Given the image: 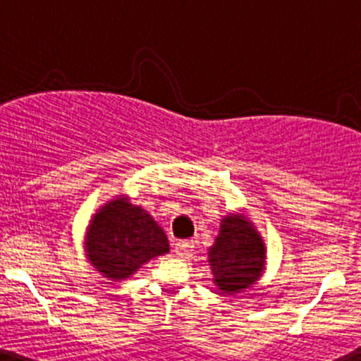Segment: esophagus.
Here are the masks:
<instances>
[{
  "label": "esophagus",
  "mask_w": 361,
  "mask_h": 361,
  "mask_svg": "<svg viewBox=\"0 0 361 361\" xmlns=\"http://www.w3.org/2000/svg\"><path fill=\"white\" fill-rule=\"evenodd\" d=\"M192 248H194V243L190 240H180L174 245V252H176L180 257H188L192 254Z\"/></svg>",
  "instance_id": "esophagus-1"
}]
</instances>
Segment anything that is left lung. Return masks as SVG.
<instances>
[{
    "instance_id": "obj_1",
    "label": "left lung",
    "mask_w": 361,
    "mask_h": 361,
    "mask_svg": "<svg viewBox=\"0 0 361 361\" xmlns=\"http://www.w3.org/2000/svg\"><path fill=\"white\" fill-rule=\"evenodd\" d=\"M208 257L215 284L220 291L233 295L257 281L264 268V243L248 220L241 215H229L222 220L220 234Z\"/></svg>"
}]
</instances>
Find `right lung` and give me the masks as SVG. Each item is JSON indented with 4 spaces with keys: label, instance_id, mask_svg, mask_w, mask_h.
Masks as SVG:
<instances>
[{
    "label": "right lung",
    "instance_id": "add662e5",
    "mask_svg": "<svg viewBox=\"0 0 361 361\" xmlns=\"http://www.w3.org/2000/svg\"><path fill=\"white\" fill-rule=\"evenodd\" d=\"M86 250L104 277L123 281L149 259L169 252L159 224L125 197L104 206L87 229Z\"/></svg>",
    "mask_w": 361,
    "mask_h": 361
}]
</instances>
